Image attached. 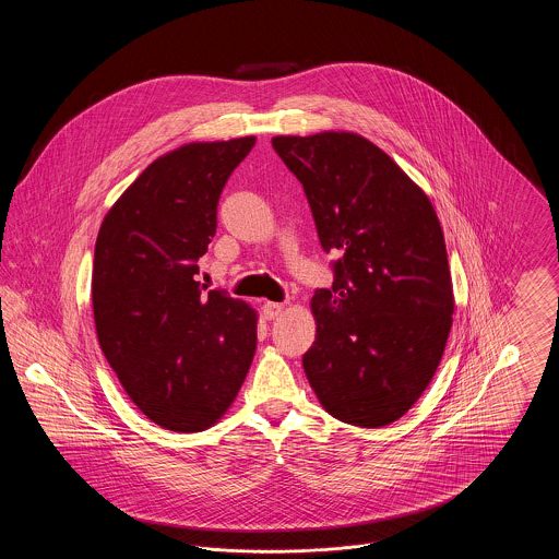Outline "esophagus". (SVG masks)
Masks as SVG:
<instances>
[{
	"label": "esophagus",
	"instance_id": "obj_1",
	"mask_svg": "<svg viewBox=\"0 0 559 559\" xmlns=\"http://www.w3.org/2000/svg\"><path fill=\"white\" fill-rule=\"evenodd\" d=\"M283 310H285V304H278V301H266V304L262 306L264 319L267 320L278 319V317L283 314Z\"/></svg>",
	"mask_w": 559,
	"mask_h": 559
}]
</instances>
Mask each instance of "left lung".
Segmentation results:
<instances>
[{
  "mask_svg": "<svg viewBox=\"0 0 559 559\" xmlns=\"http://www.w3.org/2000/svg\"><path fill=\"white\" fill-rule=\"evenodd\" d=\"M301 182L320 245L337 253L310 308L317 342L304 371L322 408L358 427L400 419L426 392L451 333L444 233L426 192L354 132L274 135Z\"/></svg>",
  "mask_w": 559,
  "mask_h": 559,
  "instance_id": "8db88e82",
  "label": "left lung"
}]
</instances>
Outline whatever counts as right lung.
Instances as JSON below:
<instances>
[{"instance_id": "1", "label": "right lung", "mask_w": 559, "mask_h": 559, "mask_svg": "<svg viewBox=\"0 0 559 559\" xmlns=\"http://www.w3.org/2000/svg\"><path fill=\"white\" fill-rule=\"evenodd\" d=\"M253 144L245 135L160 155L108 210L96 239L98 342L133 404L171 431L215 426L258 346V312L194 281L222 188Z\"/></svg>"}]
</instances>
